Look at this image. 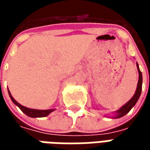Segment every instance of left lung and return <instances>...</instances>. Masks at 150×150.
I'll return each instance as SVG.
<instances>
[{"instance_id":"obj_1","label":"left lung","mask_w":150,"mask_h":150,"mask_svg":"<svg viewBox=\"0 0 150 150\" xmlns=\"http://www.w3.org/2000/svg\"><path fill=\"white\" fill-rule=\"evenodd\" d=\"M137 71H138L139 74V79L138 83H137V89H136L135 94L133 95L130 100H129L125 105H123L122 107L119 108L118 110L115 112V116H113L112 118L113 119H116V118H120L122 116H125L127 113L129 112V111L132 109V108L135 106V104H137V102L140 98V96L142 94V73L140 71L139 68V65L137 62Z\"/></svg>"}]
</instances>
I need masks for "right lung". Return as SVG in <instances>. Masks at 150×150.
Listing matches in <instances>:
<instances>
[{
    "instance_id": "obj_1",
    "label": "right lung",
    "mask_w": 150,
    "mask_h": 150,
    "mask_svg": "<svg viewBox=\"0 0 150 150\" xmlns=\"http://www.w3.org/2000/svg\"><path fill=\"white\" fill-rule=\"evenodd\" d=\"M8 95H9V97L12 100V101L13 102V104L15 105H17L20 109H21L23 112L26 115V116L32 117V118H36V117H45L49 115L50 113H51L52 112L55 110V108H52V109H46V110H38V109H34V108H29L25 107L22 106L21 104H20L18 102L15 100L14 98L12 96L10 91L8 89Z\"/></svg>"
}]
</instances>
